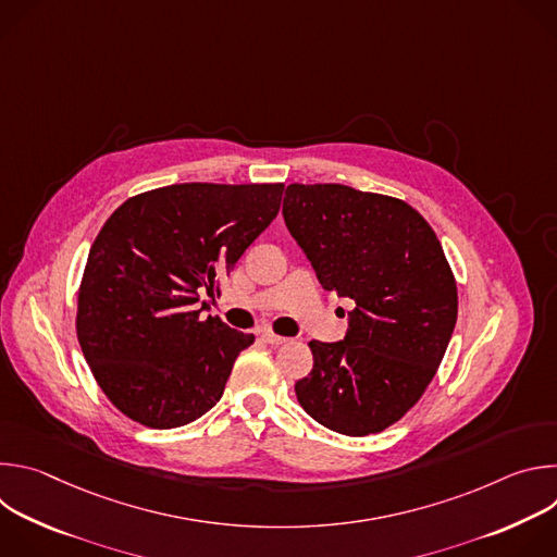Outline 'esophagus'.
Masks as SVG:
<instances>
[{"label": "esophagus", "instance_id": "34e87169", "mask_svg": "<svg viewBox=\"0 0 557 557\" xmlns=\"http://www.w3.org/2000/svg\"><path fill=\"white\" fill-rule=\"evenodd\" d=\"M262 339H264L267 344H271V346H280V344H286V342H288L286 337L275 335V333H271V331H264V333H262Z\"/></svg>", "mask_w": 557, "mask_h": 557}]
</instances>
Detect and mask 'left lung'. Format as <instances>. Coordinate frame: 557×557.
<instances>
[{"label": "left lung", "instance_id": "1", "mask_svg": "<svg viewBox=\"0 0 557 557\" xmlns=\"http://www.w3.org/2000/svg\"><path fill=\"white\" fill-rule=\"evenodd\" d=\"M282 213L320 284L355 301L342 342L308 344L297 401L333 432H381L421 399L456 326L438 237L408 202L346 185H288Z\"/></svg>", "mask_w": 557, "mask_h": 557}]
</instances>
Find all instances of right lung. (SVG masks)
Segmentation results:
<instances>
[{
  "mask_svg": "<svg viewBox=\"0 0 557 557\" xmlns=\"http://www.w3.org/2000/svg\"><path fill=\"white\" fill-rule=\"evenodd\" d=\"M284 185L185 183L125 200L103 224L78 288L76 337L108 399L172 430L209 412L256 337L220 317L211 293L280 211Z\"/></svg>",
  "mask_w": 557,
  "mask_h": 557,
  "instance_id": "right-lung-1",
  "label": "right lung"
}]
</instances>
